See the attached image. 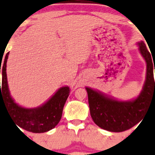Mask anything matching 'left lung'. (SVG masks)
Returning <instances> with one entry per match:
<instances>
[{"label": "left lung", "instance_id": "left-lung-1", "mask_svg": "<svg viewBox=\"0 0 155 155\" xmlns=\"http://www.w3.org/2000/svg\"><path fill=\"white\" fill-rule=\"evenodd\" d=\"M138 45L141 55L146 61L147 75L143 90L136 98L131 101H119L100 91L86 87L91 116L94 122L102 129L113 132L129 129L141 121L150 104H155L154 60L152 61V54L150 55L143 41L139 42Z\"/></svg>", "mask_w": 155, "mask_h": 155}]
</instances>
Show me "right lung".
I'll use <instances>...</instances> for the list:
<instances>
[{
  "label": "right lung",
  "mask_w": 155,
  "mask_h": 155,
  "mask_svg": "<svg viewBox=\"0 0 155 155\" xmlns=\"http://www.w3.org/2000/svg\"><path fill=\"white\" fill-rule=\"evenodd\" d=\"M8 53L2 64L0 72L2 73L1 88L0 87L1 102L5 104L15 125L34 133H41L53 129L61 120L63 108L69 95L68 87H62L42 106L33 109L22 107L15 103L10 95L6 74V63L8 58Z\"/></svg>",
  "instance_id": "add662e5"
}]
</instances>
